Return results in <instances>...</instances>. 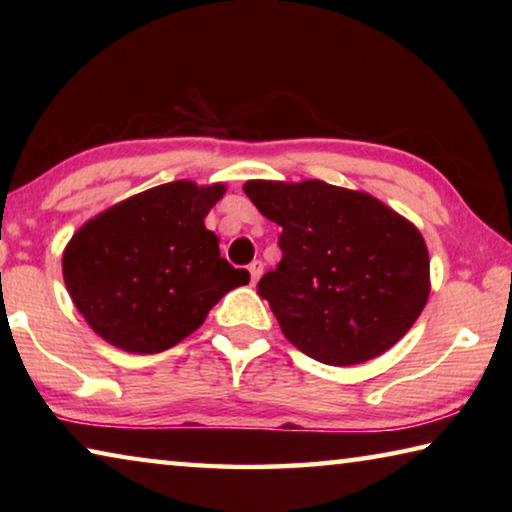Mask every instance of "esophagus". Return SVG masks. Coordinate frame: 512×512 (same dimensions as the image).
<instances>
[{"label": "esophagus", "instance_id": "34e87169", "mask_svg": "<svg viewBox=\"0 0 512 512\" xmlns=\"http://www.w3.org/2000/svg\"><path fill=\"white\" fill-rule=\"evenodd\" d=\"M248 271H250V277H253V284H255L259 277H262V273H264V264L259 262V259H255V262H250Z\"/></svg>", "mask_w": 512, "mask_h": 512}]
</instances>
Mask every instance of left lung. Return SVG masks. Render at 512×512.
Listing matches in <instances>:
<instances>
[{"instance_id":"1","label":"left lung","mask_w":512,"mask_h":512,"mask_svg":"<svg viewBox=\"0 0 512 512\" xmlns=\"http://www.w3.org/2000/svg\"><path fill=\"white\" fill-rule=\"evenodd\" d=\"M244 192L282 228V259L257 293L300 352L354 366L409 332L429 298V253L413 223L323 180H248Z\"/></svg>"}]
</instances>
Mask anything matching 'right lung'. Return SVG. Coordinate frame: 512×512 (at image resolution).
I'll return each instance as SVG.
<instances>
[{
    "instance_id": "obj_1",
    "label": "right lung",
    "mask_w": 512,
    "mask_h": 512,
    "mask_svg": "<svg viewBox=\"0 0 512 512\" xmlns=\"http://www.w3.org/2000/svg\"><path fill=\"white\" fill-rule=\"evenodd\" d=\"M223 185L176 180L94 216L65 248L69 296L101 339L162 352L203 325L225 293L250 282L219 253L203 219Z\"/></svg>"
}]
</instances>
